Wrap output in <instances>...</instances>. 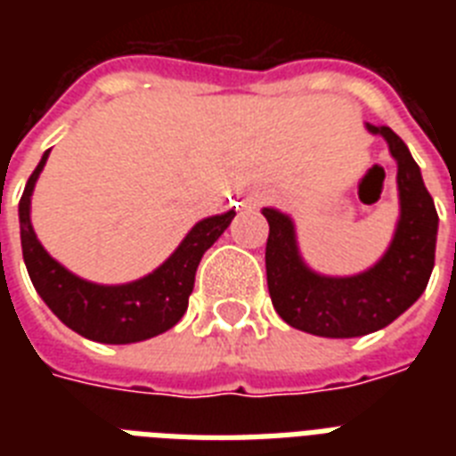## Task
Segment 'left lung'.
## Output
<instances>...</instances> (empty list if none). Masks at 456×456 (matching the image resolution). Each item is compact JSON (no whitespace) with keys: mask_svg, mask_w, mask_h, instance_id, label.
I'll use <instances>...</instances> for the list:
<instances>
[{"mask_svg":"<svg viewBox=\"0 0 456 456\" xmlns=\"http://www.w3.org/2000/svg\"><path fill=\"white\" fill-rule=\"evenodd\" d=\"M386 137L397 160L400 222L388 253L357 277H319L303 265L291 220L265 208L270 236L265 248L267 289L274 310L286 324L324 338H354L395 322L426 291L436 265L438 213L421 170L395 132L367 125Z\"/></svg>","mask_w":456,"mask_h":456,"instance_id":"obj_1","label":"left lung"}]
</instances>
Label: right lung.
<instances>
[{"label":"right lung","instance_id":"1","mask_svg":"<svg viewBox=\"0 0 456 456\" xmlns=\"http://www.w3.org/2000/svg\"><path fill=\"white\" fill-rule=\"evenodd\" d=\"M46 156L49 151L30 175L18 203L23 260L32 286L37 289L42 300L68 329L96 343H137L172 329L186 312L200 257L229 227L234 210L199 222L179 243V248L167 257V263L160 265L149 277L125 286L89 284L61 267L42 248L32 232V186L45 167Z\"/></svg>","mask_w":456,"mask_h":456}]
</instances>
